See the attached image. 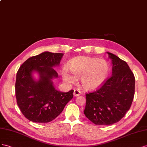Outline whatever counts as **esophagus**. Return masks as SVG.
<instances>
[{
    "label": "esophagus",
    "mask_w": 147,
    "mask_h": 147,
    "mask_svg": "<svg viewBox=\"0 0 147 147\" xmlns=\"http://www.w3.org/2000/svg\"><path fill=\"white\" fill-rule=\"evenodd\" d=\"M80 94H81V92L79 91V90L76 89V90H74L73 95L75 96V97H78V96H79Z\"/></svg>",
    "instance_id": "1"
}]
</instances>
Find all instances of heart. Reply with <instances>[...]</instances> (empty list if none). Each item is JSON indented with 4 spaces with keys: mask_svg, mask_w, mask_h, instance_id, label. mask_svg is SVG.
Instances as JSON below:
<instances>
[{
    "mask_svg": "<svg viewBox=\"0 0 147 147\" xmlns=\"http://www.w3.org/2000/svg\"><path fill=\"white\" fill-rule=\"evenodd\" d=\"M69 69L63 73L64 80L71 84L77 82V78H81L82 86L86 90H94L101 87L108 76L110 66L104 59L88 57H79L71 60Z\"/></svg>",
    "mask_w": 147,
    "mask_h": 147,
    "instance_id": "heart-1",
    "label": "heart"
}]
</instances>
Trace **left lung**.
Returning <instances> with one entry per match:
<instances>
[{
    "instance_id": "obj_1",
    "label": "left lung",
    "mask_w": 147,
    "mask_h": 147,
    "mask_svg": "<svg viewBox=\"0 0 147 147\" xmlns=\"http://www.w3.org/2000/svg\"><path fill=\"white\" fill-rule=\"evenodd\" d=\"M112 76L99 89L86 94L84 113L97 125L118 122L131 108L135 92V77L127 63L111 53Z\"/></svg>"
}]
</instances>
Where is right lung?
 <instances>
[{
  "label": "right lung",
  "mask_w": 147,
  "mask_h": 147,
  "mask_svg": "<svg viewBox=\"0 0 147 147\" xmlns=\"http://www.w3.org/2000/svg\"><path fill=\"white\" fill-rule=\"evenodd\" d=\"M63 56L44 52L28 58L20 67L15 84L16 101L23 115L32 122H50L73 98V90L61 92L53 85V79L58 78L53 68L60 65Z\"/></svg>",
  "instance_id": "add662e5"
}]
</instances>
